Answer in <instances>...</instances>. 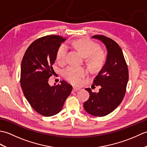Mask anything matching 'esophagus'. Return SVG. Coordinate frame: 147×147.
I'll list each match as a JSON object with an SVG mask.
<instances>
[{
    "instance_id": "1",
    "label": "esophagus",
    "mask_w": 147,
    "mask_h": 147,
    "mask_svg": "<svg viewBox=\"0 0 147 147\" xmlns=\"http://www.w3.org/2000/svg\"><path fill=\"white\" fill-rule=\"evenodd\" d=\"M80 90V88H76V87H73V92H75L78 91V90Z\"/></svg>"
}]
</instances>
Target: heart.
<instances>
[{
    "label": "heart",
    "instance_id": "obj_1",
    "mask_svg": "<svg viewBox=\"0 0 147 147\" xmlns=\"http://www.w3.org/2000/svg\"><path fill=\"white\" fill-rule=\"evenodd\" d=\"M69 45L78 51L84 57H88V63L93 67H98L104 59L103 53L98 50V47L95 42L88 40H80L70 42ZM67 52V47L62 44L59 47L56 52V59L59 63L65 62V55ZM87 71L83 67L68 66L63 71L65 79L74 85H78L82 82Z\"/></svg>",
    "mask_w": 147,
    "mask_h": 147
}]
</instances>
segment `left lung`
Returning <instances> with one entry per match:
<instances>
[{
  "mask_svg": "<svg viewBox=\"0 0 147 147\" xmlns=\"http://www.w3.org/2000/svg\"><path fill=\"white\" fill-rule=\"evenodd\" d=\"M92 38L100 40L107 50L105 64L95 77L93 86H100L98 93H90L89 98L83 104L85 111L94 116L102 117L110 114L123 101L125 95L129 73L122 49L114 40L102 35Z\"/></svg>",
  "mask_w": 147,
  "mask_h": 147,
  "instance_id": "obj_1",
  "label": "left lung"
}]
</instances>
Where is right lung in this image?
I'll use <instances>...</instances> for the list:
<instances>
[{
  "label": "right lung",
  "instance_id": "1",
  "mask_svg": "<svg viewBox=\"0 0 147 147\" xmlns=\"http://www.w3.org/2000/svg\"><path fill=\"white\" fill-rule=\"evenodd\" d=\"M65 38L47 35L36 39L25 52L21 66V86L24 95L36 112L49 117L62 110L73 87L65 81L50 86L49 78L54 73L52 65L56 52Z\"/></svg>",
  "mask_w": 147,
  "mask_h": 147
}]
</instances>
